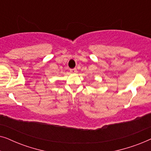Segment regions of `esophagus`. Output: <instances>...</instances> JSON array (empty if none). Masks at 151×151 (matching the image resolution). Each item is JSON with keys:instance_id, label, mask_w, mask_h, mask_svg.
Returning <instances> with one entry per match:
<instances>
[{"instance_id": "obj_1", "label": "esophagus", "mask_w": 151, "mask_h": 151, "mask_svg": "<svg viewBox=\"0 0 151 151\" xmlns=\"http://www.w3.org/2000/svg\"><path fill=\"white\" fill-rule=\"evenodd\" d=\"M70 71H71V73H76V72H77V69H70Z\"/></svg>"}]
</instances>
